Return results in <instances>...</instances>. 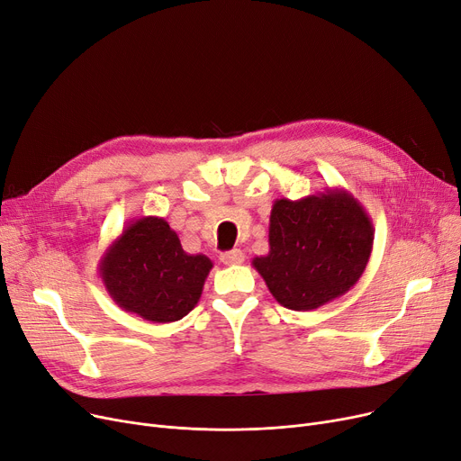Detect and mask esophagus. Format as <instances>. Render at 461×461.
I'll use <instances>...</instances> for the list:
<instances>
[{
	"label": "esophagus",
	"instance_id": "obj_1",
	"mask_svg": "<svg viewBox=\"0 0 461 461\" xmlns=\"http://www.w3.org/2000/svg\"><path fill=\"white\" fill-rule=\"evenodd\" d=\"M220 259H222V264H226V266H237V264L245 262V254L241 249H233L230 252L220 254Z\"/></svg>",
	"mask_w": 461,
	"mask_h": 461
}]
</instances>
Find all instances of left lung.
Segmentation results:
<instances>
[{
    "label": "left lung",
    "instance_id": "obj_1",
    "mask_svg": "<svg viewBox=\"0 0 461 461\" xmlns=\"http://www.w3.org/2000/svg\"><path fill=\"white\" fill-rule=\"evenodd\" d=\"M375 230L364 205L345 188L276 199L269 252L252 259L276 302L312 311L347 294L364 275Z\"/></svg>",
    "mask_w": 461,
    "mask_h": 461
}]
</instances>
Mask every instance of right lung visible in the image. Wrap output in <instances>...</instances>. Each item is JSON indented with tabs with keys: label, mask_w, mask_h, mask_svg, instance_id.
Segmentation results:
<instances>
[{
	"label": "right lung",
	"mask_w": 461,
	"mask_h": 461,
	"mask_svg": "<svg viewBox=\"0 0 461 461\" xmlns=\"http://www.w3.org/2000/svg\"><path fill=\"white\" fill-rule=\"evenodd\" d=\"M113 302L154 324L176 322L199 302L212 262L183 250L164 218H133L99 259Z\"/></svg>",
	"instance_id": "obj_1"
}]
</instances>
